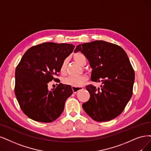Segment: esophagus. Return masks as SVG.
Here are the masks:
<instances>
[{
	"mask_svg": "<svg viewBox=\"0 0 151 151\" xmlns=\"http://www.w3.org/2000/svg\"><path fill=\"white\" fill-rule=\"evenodd\" d=\"M72 90L73 91L74 93H76L77 92H78L80 91H81L83 90V86H72Z\"/></svg>",
	"mask_w": 151,
	"mask_h": 151,
	"instance_id": "obj_1",
	"label": "esophagus"
}]
</instances>
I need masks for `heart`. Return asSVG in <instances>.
Returning a JSON list of instances; mask_svg holds the SVG:
<instances>
[{"label": "heart", "instance_id": "1", "mask_svg": "<svg viewBox=\"0 0 151 151\" xmlns=\"http://www.w3.org/2000/svg\"><path fill=\"white\" fill-rule=\"evenodd\" d=\"M73 58L78 63L82 65L83 63L86 61V59L85 56L81 53H76L74 54ZM66 60L63 61L62 63L60 66V72L61 73H64L66 70ZM86 80V76L85 75H81V76H70L68 77H66L63 80V83L66 85H68L70 86H81L83 84Z\"/></svg>", "mask_w": 151, "mask_h": 151}]
</instances>
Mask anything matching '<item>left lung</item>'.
Wrapping results in <instances>:
<instances>
[{"mask_svg":"<svg viewBox=\"0 0 151 151\" xmlns=\"http://www.w3.org/2000/svg\"><path fill=\"white\" fill-rule=\"evenodd\" d=\"M81 52L92 68L91 80L102 81L101 88L86 86L90 99L82 105L96 121H108L118 116L132 94L135 74L124 50L117 45L96 40L78 45L74 52Z\"/></svg>","mask_w":151,"mask_h":151,"instance_id":"left-lung-1","label":"left lung"}]
</instances>
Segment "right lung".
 I'll return each mask as SVG.
<instances>
[{"mask_svg": "<svg viewBox=\"0 0 151 151\" xmlns=\"http://www.w3.org/2000/svg\"><path fill=\"white\" fill-rule=\"evenodd\" d=\"M69 43L46 42L30 48L15 69V94L21 109L29 118L51 122L62 113L71 86L60 84L48 90V83L60 71L63 61L73 52Z\"/></svg>", "mask_w": 151, "mask_h": 151, "instance_id": "right-lung-1", "label": "right lung"}]
</instances>
